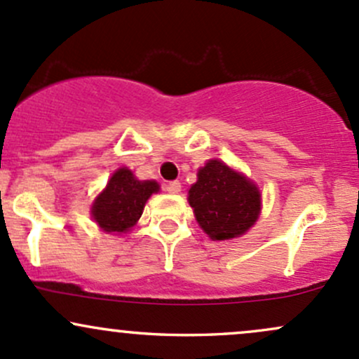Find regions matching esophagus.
<instances>
[{
    "mask_svg": "<svg viewBox=\"0 0 359 359\" xmlns=\"http://www.w3.org/2000/svg\"><path fill=\"white\" fill-rule=\"evenodd\" d=\"M165 189H167L168 192H172V194H179L180 189H182V186H180L179 180H170V182H167V186H165Z\"/></svg>",
    "mask_w": 359,
    "mask_h": 359,
    "instance_id": "esophagus-1",
    "label": "esophagus"
}]
</instances>
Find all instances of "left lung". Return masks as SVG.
Returning a JSON list of instances; mask_svg holds the SVG:
<instances>
[{"instance_id":"8db88e82","label":"left lung","mask_w":359,"mask_h":359,"mask_svg":"<svg viewBox=\"0 0 359 359\" xmlns=\"http://www.w3.org/2000/svg\"><path fill=\"white\" fill-rule=\"evenodd\" d=\"M189 204L199 226L212 240H228L243 235L255 223L261 194L242 173L219 160H210L189 189Z\"/></svg>"}]
</instances>
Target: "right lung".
<instances>
[{
  "label": "right lung",
  "instance_id": "right-lung-1",
  "mask_svg": "<svg viewBox=\"0 0 359 359\" xmlns=\"http://www.w3.org/2000/svg\"><path fill=\"white\" fill-rule=\"evenodd\" d=\"M155 180H137L131 170L119 168L92 206L93 219L104 231L126 233L143 215L144 203L158 192Z\"/></svg>",
  "mask_w": 359,
  "mask_h": 359
}]
</instances>
